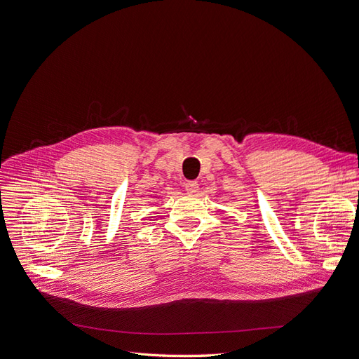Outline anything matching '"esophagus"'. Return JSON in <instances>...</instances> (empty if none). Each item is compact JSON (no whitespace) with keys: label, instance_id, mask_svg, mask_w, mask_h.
<instances>
[{"label":"esophagus","instance_id":"obj_1","mask_svg":"<svg viewBox=\"0 0 359 359\" xmlns=\"http://www.w3.org/2000/svg\"><path fill=\"white\" fill-rule=\"evenodd\" d=\"M185 191L189 194H196L198 191V184L197 181H189L185 184Z\"/></svg>","mask_w":359,"mask_h":359}]
</instances>
